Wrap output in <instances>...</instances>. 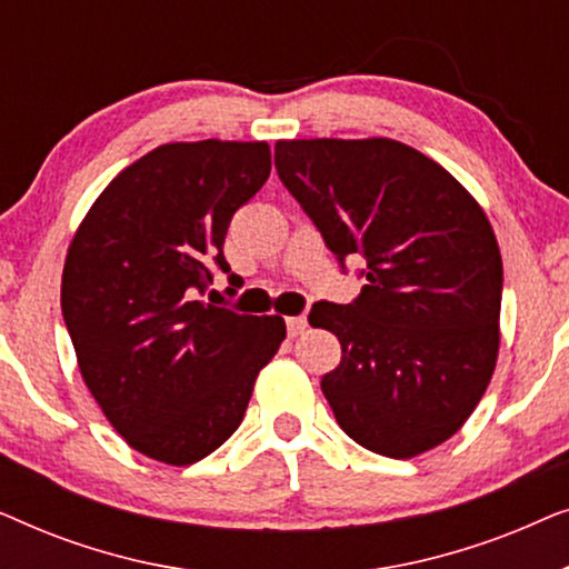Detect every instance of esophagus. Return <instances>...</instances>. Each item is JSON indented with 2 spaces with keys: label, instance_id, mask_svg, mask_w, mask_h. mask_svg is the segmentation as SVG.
<instances>
[{
  "label": "esophagus",
  "instance_id": "1",
  "mask_svg": "<svg viewBox=\"0 0 569 569\" xmlns=\"http://www.w3.org/2000/svg\"><path fill=\"white\" fill-rule=\"evenodd\" d=\"M308 329V318L306 316H290L287 318V333L290 337H300V333H306Z\"/></svg>",
  "mask_w": 569,
  "mask_h": 569
}]
</instances>
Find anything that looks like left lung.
<instances>
[{
  "label": "left lung",
  "instance_id": "8db88e82",
  "mask_svg": "<svg viewBox=\"0 0 569 569\" xmlns=\"http://www.w3.org/2000/svg\"><path fill=\"white\" fill-rule=\"evenodd\" d=\"M277 173L345 269L349 306L316 302L341 362L321 380L341 430L372 453L415 458L461 430L500 349L502 256L479 201L396 139H282Z\"/></svg>",
  "mask_w": 569,
  "mask_h": 569
}]
</instances>
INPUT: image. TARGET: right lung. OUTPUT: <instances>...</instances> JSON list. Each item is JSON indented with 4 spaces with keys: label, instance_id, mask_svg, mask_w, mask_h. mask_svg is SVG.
Segmentation results:
<instances>
[{
    "label": "right lung",
    "instance_id": "obj_1",
    "mask_svg": "<svg viewBox=\"0 0 569 569\" xmlns=\"http://www.w3.org/2000/svg\"><path fill=\"white\" fill-rule=\"evenodd\" d=\"M267 142H170L123 168L69 243L61 313L92 399L131 448L189 466L243 422L282 316L197 300L232 214L267 183ZM236 282V274H230Z\"/></svg>",
    "mask_w": 569,
    "mask_h": 569
}]
</instances>
